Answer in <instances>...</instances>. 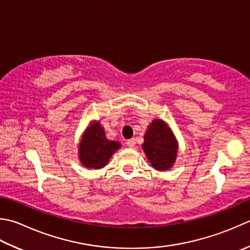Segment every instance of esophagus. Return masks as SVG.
Here are the masks:
<instances>
[{"label":"esophagus","instance_id":"1","mask_svg":"<svg viewBox=\"0 0 250 250\" xmlns=\"http://www.w3.org/2000/svg\"><path fill=\"white\" fill-rule=\"evenodd\" d=\"M126 146H128V147H130V148H133L135 146V140L130 139V140L126 141Z\"/></svg>","mask_w":250,"mask_h":250}]
</instances>
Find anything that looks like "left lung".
<instances>
[{
	"label": "left lung",
	"mask_w": 250,
	"mask_h": 250,
	"mask_svg": "<svg viewBox=\"0 0 250 250\" xmlns=\"http://www.w3.org/2000/svg\"><path fill=\"white\" fill-rule=\"evenodd\" d=\"M151 167L158 171H167L173 167L177 159L179 142L163 119H154L147 126L142 144Z\"/></svg>",
	"instance_id": "obj_1"
}]
</instances>
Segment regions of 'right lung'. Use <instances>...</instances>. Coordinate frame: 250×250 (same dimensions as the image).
<instances>
[{
    "mask_svg": "<svg viewBox=\"0 0 250 250\" xmlns=\"http://www.w3.org/2000/svg\"><path fill=\"white\" fill-rule=\"evenodd\" d=\"M121 147L120 142L106 138L100 121H92L83 132L78 147V157L83 167L102 169L108 164L115 151Z\"/></svg>",
    "mask_w": 250,
    "mask_h": 250,
    "instance_id": "obj_1",
    "label": "right lung"
}]
</instances>
